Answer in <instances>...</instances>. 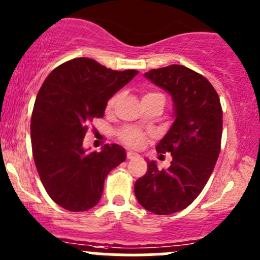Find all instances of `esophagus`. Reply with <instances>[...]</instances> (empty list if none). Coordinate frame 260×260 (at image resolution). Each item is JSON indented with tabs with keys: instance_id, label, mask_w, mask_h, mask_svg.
<instances>
[{
	"instance_id": "34e87169",
	"label": "esophagus",
	"mask_w": 260,
	"mask_h": 260,
	"mask_svg": "<svg viewBox=\"0 0 260 260\" xmlns=\"http://www.w3.org/2000/svg\"><path fill=\"white\" fill-rule=\"evenodd\" d=\"M138 157H140V154L136 153V152H133V151H128V152H127V158H128V159L138 158Z\"/></svg>"
}]
</instances>
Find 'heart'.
I'll return each instance as SVG.
<instances>
[{"label":"heart","instance_id":"obj_1","mask_svg":"<svg viewBox=\"0 0 260 260\" xmlns=\"http://www.w3.org/2000/svg\"><path fill=\"white\" fill-rule=\"evenodd\" d=\"M149 95H159V94L158 93H148V94H146L145 96H149ZM145 96H143V98H145ZM117 99H118V95L112 96V98L108 101V103H107V108L111 109L112 107L114 106V103ZM119 140L128 146L138 147L143 143L145 135H143L140 129H137V128L127 127L119 132Z\"/></svg>","mask_w":260,"mask_h":260}]
</instances>
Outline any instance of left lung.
I'll use <instances>...</instances> for the list:
<instances>
[{
  "mask_svg": "<svg viewBox=\"0 0 260 260\" xmlns=\"http://www.w3.org/2000/svg\"><path fill=\"white\" fill-rule=\"evenodd\" d=\"M145 77L174 101L175 120L156 146L158 153L170 152L172 162L167 170L147 162L148 170L136 181L135 193L146 210L170 215L187 208L211 176L221 145L222 109L210 81L188 68L169 65Z\"/></svg>",
  "mask_w": 260,
  "mask_h": 260,
  "instance_id": "8db88e82",
  "label": "left lung"
}]
</instances>
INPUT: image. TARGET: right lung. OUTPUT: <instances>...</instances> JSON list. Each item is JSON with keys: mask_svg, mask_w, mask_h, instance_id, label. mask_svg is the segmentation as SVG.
I'll return each instance as SVG.
<instances>
[{"mask_svg": "<svg viewBox=\"0 0 260 260\" xmlns=\"http://www.w3.org/2000/svg\"><path fill=\"white\" fill-rule=\"evenodd\" d=\"M137 74L78 57L55 68L44 81L31 115V146L41 182L61 208L78 212L95 206L106 177L125 159L119 145L88 153L83 140L86 124L103 117L107 102Z\"/></svg>", "mask_w": 260, "mask_h": 260, "instance_id": "add662e5", "label": "right lung"}]
</instances>
